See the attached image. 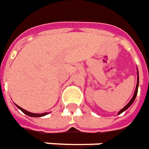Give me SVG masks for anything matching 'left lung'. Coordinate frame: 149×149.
<instances>
[{"label":"left lung","instance_id":"8db88e82","mask_svg":"<svg viewBox=\"0 0 149 149\" xmlns=\"http://www.w3.org/2000/svg\"><path fill=\"white\" fill-rule=\"evenodd\" d=\"M137 74H138V71H137ZM138 86H139V74H138V76H137L136 87V90H135V93H134V95H133V97H132V100H131L130 101H129V103H127L126 106L124 107L123 108H122V109H121V110H120V111H119V113H118V114H119V115L122 113V112H123L124 111L127 110V108H128V107H130L131 105L132 104V103H133V102H134V100H136V97L137 92H138Z\"/></svg>","mask_w":149,"mask_h":149}]
</instances>
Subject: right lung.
Here are the masks:
<instances>
[{"instance_id":"add662e5","label":"right lung","mask_w":149,"mask_h":149,"mask_svg":"<svg viewBox=\"0 0 149 149\" xmlns=\"http://www.w3.org/2000/svg\"><path fill=\"white\" fill-rule=\"evenodd\" d=\"M16 106L19 109L22 111V112H24V113L26 114V115H27V116H30V117H42V116H46L47 114L49 113V112H45V113H42V114L31 113V112H29V111H26V110H25V109L22 108L21 107H19L18 105H17V104H16Z\"/></svg>"}]
</instances>
